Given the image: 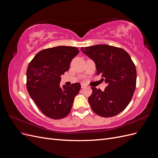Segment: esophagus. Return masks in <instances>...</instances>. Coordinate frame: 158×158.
<instances>
[{
	"mask_svg": "<svg viewBox=\"0 0 158 158\" xmlns=\"http://www.w3.org/2000/svg\"><path fill=\"white\" fill-rule=\"evenodd\" d=\"M81 88H85V85L84 84H81Z\"/></svg>",
	"mask_w": 158,
	"mask_h": 158,
	"instance_id": "34e87169",
	"label": "esophagus"
}]
</instances>
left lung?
I'll use <instances>...</instances> for the list:
<instances>
[{
	"instance_id": "obj_1",
	"label": "left lung",
	"mask_w": 158,
	"mask_h": 158,
	"mask_svg": "<svg viewBox=\"0 0 158 158\" xmlns=\"http://www.w3.org/2000/svg\"><path fill=\"white\" fill-rule=\"evenodd\" d=\"M81 51L94 60L97 74L107 84L104 91L92 88L91 107L101 117L117 115L127 107L136 88V70L130 55L121 48L104 44L82 47Z\"/></svg>"
}]
</instances>
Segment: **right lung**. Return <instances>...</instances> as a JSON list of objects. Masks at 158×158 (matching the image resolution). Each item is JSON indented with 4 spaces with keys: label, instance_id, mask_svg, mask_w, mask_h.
I'll use <instances>...</instances> for the list:
<instances>
[{
    "label": "right lung",
    "instance_id": "1",
    "mask_svg": "<svg viewBox=\"0 0 158 158\" xmlns=\"http://www.w3.org/2000/svg\"><path fill=\"white\" fill-rule=\"evenodd\" d=\"M75 47L57 46L35 55L28 65L26 86L31 98L45 115L60 119L70 113L79 83L60 86V76L69 70L71 60L78 54Z\"/></svg>",
    "mask_w": 158,
    "mask_h": 158
}]
</instances>
